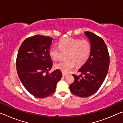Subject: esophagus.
I'll return each mask as SVG.
<instances>
[{"label":"esophagus","mask_w":123,"mask_h":123,"mask_svg":"<svg viewBox=\"0 0 123 123\" xmlns=\"http://www.w3.org/2000/svg\"><path fill=\"white\" fill-rule=\"evenodd\" d=\"M62 75H63V76H65L66 75H67V74L64 73H62Z\"/></svg>","instance_id":"34e87169"}]
</instances>
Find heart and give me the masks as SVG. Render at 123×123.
<instances>
[{"label": "heart", "mask_w": 123, "mask_h": 123, "mask_svg": "<svg viewBox=\"0 0 123 123\" xmlns=\"http://www.w3.org/2000/svg\"><path fill=\"white\" fill-rule=\"evenodd\" d=\"M58 47L51 46L49 50V55L53 60H57L60 57L61 51L67 52L66 61H60L55 64L56 69L64 73H68L74 69L76 64L78 66L86 63L90 55L91 47L89 42L86 39L67 37L60 40Z\"/></svg>", "instance_id": "1"}]
</instances>
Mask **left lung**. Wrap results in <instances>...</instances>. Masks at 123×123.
<instances>
[{"mask_svg": "<svg viewBox=\"0 0 123 123\" xmlns=\"http://www.w3.org/2000/svg\"><path fill=\"white\" fill-rule=\"evenodd\" d=\"M91 47L88 59L78 71L84 75L80 77L73 74L74 82L70 85V91L80 97H88L96 92L107 75L110 56L106 45L102 38L92 32L86 31Z\"/></svg>", "mask_w": 123, "mask_h": 123, "instance_id": "left-lung-1", "label": "left lung"}]
</instances>
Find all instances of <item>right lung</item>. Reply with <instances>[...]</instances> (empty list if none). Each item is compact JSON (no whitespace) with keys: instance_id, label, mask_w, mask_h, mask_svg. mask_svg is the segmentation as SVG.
<instances>
[{"instance_id":"obj_1","label":"right lung","mask_w":123,"mask_h":123,"mask_svg":"<svg viewBox=\"0 0 123 123\" xmlns=\"http://www.w3.org/2000/svg\"><path fill=\"white\" fill-rule=\"evenodd\" d=\"M52 40L42 35L28 37L20 45L17 57V72L20 81L30 94L38 98L53 94L62 76L59 69L48 74L53 65L49 55Z\"/></svg>"}]
</instances>
